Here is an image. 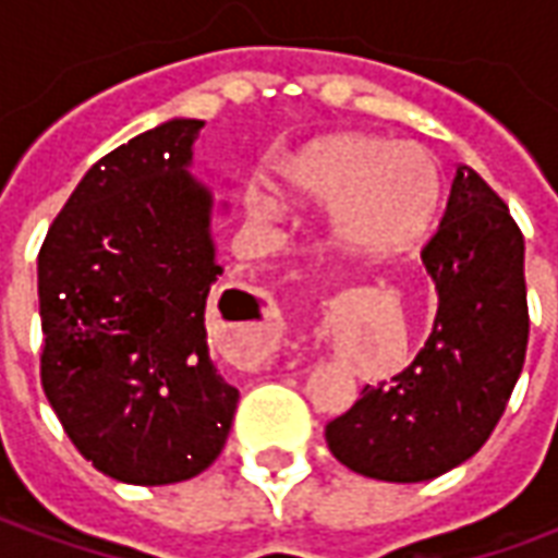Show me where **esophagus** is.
Returning <instances> with one entry per match:
<instances>
[{
    "label": "esophagus",
    "mask_w": 558,
    "mask_h": 558,
    "mask_svg": "<svg viewBox=\"0 0 558 558\" xmlns=\"http://www.w3.org/2000/svg\"><path fill=\"white\" fill-rule=\"evenodd\" d=\"M280 340V326L275 323V316H266V323L259 326V335H256L254 347H251V359H266V355H271L275 352V347H278Z\"/></svg>",
    "instance_id": "obj_1"
}]
</instances>
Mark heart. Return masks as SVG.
I'll return each instance as SVG.
<instances>
[{"label":"heart","instance_id":"b5f03b06","mask_svg":"<svg viewBox=\"0 0 558 558\" xmlns=\"http://www.w3.org/2000/svg\"><path fill=\"white\" fill-rule=\"evenodd\" d=\"M280 187L292 199H328V227L343 247L403 254L430 235L442 206V170L427 148L371 134L311 140L280 163ZM268 211L266 196L254 199Z\"/></svg>","mask_w":558,"mask_h":558}]
</instances>
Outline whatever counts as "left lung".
Masks as SVG:
<instances>
[{"label":"left lung","mask_w":558,"mask_h":558,"mask_svg":"<svg viewBox=\"0 0 558 558\" xmlns=\"http://www.w3.org/2000/svg\"><path fill=\"white\" fill-rule=\"evenodd\" d=\"M439 311L415 362L364 386L326 424L331 454L367 478L430 481L487 442L526 362L523 232L478 172L457 163L442 220L421 251Z\"/></svg>","instance_id":"1"}]
</instances>
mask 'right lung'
<instances>
[{"label":"right lung","instance_id":"add662e5","mask_svg":"<svg viewBox=\"0 0 558 558\" xmlns=\"http://www.w3.org/2000/svg\"><path fill=\"white\" fill-rule=\"evenodd\" d=\"M199 128L172 119L104 155L38 251L44 395L92 466L143 487L211 466L239 403L208 359L220 266L211 196L187 175Z\"/></svg>","mask_w":558,"mask_h":558}]
</instances>
